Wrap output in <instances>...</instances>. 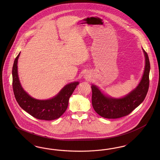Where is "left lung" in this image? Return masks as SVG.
Listing matches in <instances>:
<instances>
[{"mask_svg": "<svg viewBox=\"0 0 160 160\" xmlns=\"http://www.w3.org/2000/svg\"><path fill=\"white\" fill-rule=\"evenodd\" d=\"M145 56L143 75L137 88L122 98H113L103 94L95 85L91 86L92 104L95 111L101 117L117 119L132 112L145 99L149 86L150 62L147 53L143 49Z\"/></svg>", "mask_w": 160, "mask_h": 160, "instance_id": "obj_1", "label": "left lung"}]
</instances>
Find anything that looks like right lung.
Masks as SVG:
<instances>
[{"mask_svg": "<svg viewBox=\"0 0 160 160\" xmlns=\"http://www.w3.org/2000/svg\"><path fill=\"white\" fill-rule=\"evenodd\" d=\"M20 54L15 59L12 70V88L17 102L24 111L38 119L52 121L60 118L66 111L69 98L79 83L77 82L67 84L51 99H35L24 91L18 78L17 62Z\"/></svg>", "mask_w": 160, "mask_h": 160, "instance_id": "add662e5", "label": "right lung"}]
</instances>
